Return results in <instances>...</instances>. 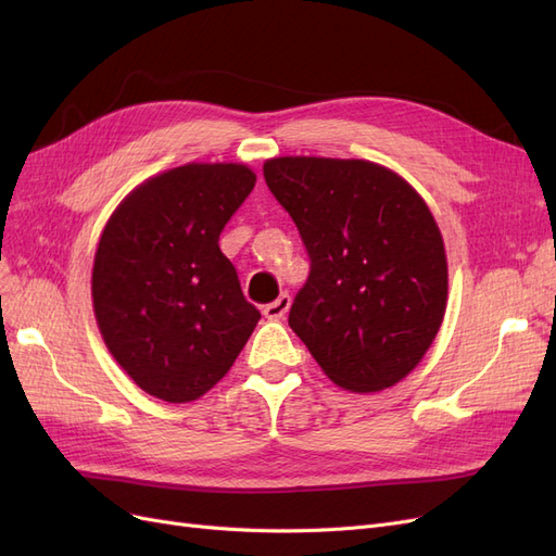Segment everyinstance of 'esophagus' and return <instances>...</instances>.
<instances>
[{"instance_id":"34e87169","label":"esophagus","mask_w":556,"mask_h":556,"mask_svg":"<svg viewBox=\"0 0 556 556\" xmlns=\"http://www.w3.org/2000/svg\"><path fill=\"white\" fill-rule=\"evenodd\" d=\"M288 311H290V294H285V292L276 301H271V304L264 306V315L268 319H282Z\"/></svg>"}]
</instances>
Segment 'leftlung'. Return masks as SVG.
<instances>
[{"label": "left lung", "mask_w": 556, "mask_h": 556, "mask_svg": "<svg viewBox=\"0 0 556 556\" xmlns=\"http://www.w3.org/2000/svg\"><path fill=\"white\" fill-rule=\"evenodd\" d=\"M264 180L311 260L292 331L345 390L380 392L406 378L447 299L445 248L422 197L364 160L278 157Z\"/></svg>", "instance_id": "obj_1"}]
</instances>
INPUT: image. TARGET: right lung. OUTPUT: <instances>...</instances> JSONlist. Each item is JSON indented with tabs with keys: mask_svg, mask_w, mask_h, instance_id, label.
Returning <instances> with one entry per match:
<instances>
[{
	"mask_svg": "<svg viewBox=\"0 0 556 556\" xmlns=\"http://www.w3.org/2000/svg\"><path fill=\"white\" fill-rule=\"evenodd\" d=\"M243 164H188L134 190L99 239V331L143 392L188 403L223 380L260 323L220 233L255 188Z\"/></svg>",
	"mask_w": 556,
	"mask_h": 556,
	"instance_id": "add662e5",
	"label": "right lung"
}]
</instances>
